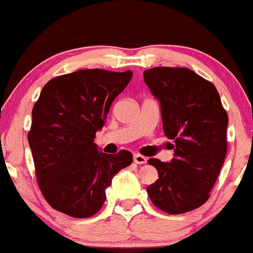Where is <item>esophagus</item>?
Instances as JSON below:
<instances>
[{
	"label": "esophagus",
	"mask_w": 253,
	"mask_h": 253,
	"mask_svg": "<svg viewBox=\"0 0 253 253\" xmlns=\"http://www.w3.org/2000/svg\"><path fill=\"white\" fill-rule=\"evenodd\" d=\"M146 161H148V159H146L145 156L140 155V154H135V155H134V163H135V164H145Z\"/></svg>",
	"instance_id": "obj_1"
}]
</instances>
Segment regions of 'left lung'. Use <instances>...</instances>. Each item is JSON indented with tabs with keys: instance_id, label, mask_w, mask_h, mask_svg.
<instances>
[{
	"instance_id": "1",
	"label": "left lung",
	"mask_w": 253,
	"mask_h": 253,
	"mask_svg": "<svg viewBox=\"0 0 253 253\" xmlns=\"http://www.w3.org/2000/svg\"><path fill=\"white\" fill-rule=\"evenodd\" d=\"M144 82L160 102L165 135L175 143L170 163L149 159L159 172L149 197L171 215L195 210L210 197L225 161L227 113L215 85L187 68L146 69Z\"/></svg>"
}]
</instances>
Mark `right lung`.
<instances>
[{
    "instance_id": "right-lung-1",
    "label": "right lung",
    "mask_w": 253,
    "mask_h": 253,
    "mask_svg": "<svg viewBox=\"0 0 253 253\" xmlns=\"http://www.w3.org/2000/svg\"><path fill=\"white\" fill-rule=\"evenodd\" d=\"M131 77L130 71L81 69L43 86L28 143L40 189L54 210L77 218L95 215L113 177L133 163L130 151L105 154L94 144L113 100Z\"/></svg>"
}]
</instances>
